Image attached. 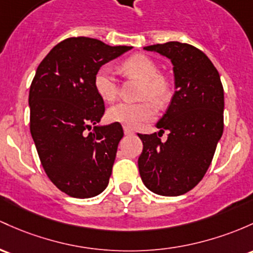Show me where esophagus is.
<instances>
[{"instance_id":"34e87169","label":"esophagus","mask_w":253,"mask_h":253,"mask_svg":"<svg viewBox=\"0 0 253 253\" xmlns=\"http://www.w3.org/2000/svg\"><path fill=\"white\" fill-rule=\"evenodd\" d=\"M124 132H125V134H126V135H131V134H133V133H134L131 127H128V126H124Z\"/></svg>"}]
</instances>
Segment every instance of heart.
Wrapping results in <instances>:
<instances>
[{"mask_svg":"<svg viewBox=\"0 0 253 253\" xmlns=\"http://www.w3.org/2000/svg\"><path fill=\"white\" fill-rule=\"evenodd\" d=\"M124 73L141 80L140 97H149L156 103H163L171 93L168 78L158 73V66L151 57L143 54L129 56L121 63ZM93 87L97 95L104 101H113L118 95L119 83L108 66H102L93 77ZM155 108L151 102L140 101L137 103L120 102L108 109L107 118L110 122H118L128 127H138L155 118Z\"/></svg>","mask_w":253,"mask_h":253,"instance_id":"1","label":"heart"}]
</instances>
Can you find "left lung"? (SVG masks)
<instances>
[{
  "label": "left lung",
  "instance_id": "1",
  "mask_svg": "<svg viewBox=\"0 0 253 253\" xmlns=\"http://www.w3.org/2000/svg\"><path fill=\"white\" fill-rule=\"evenodd\" d=\"M170 59L175 93L157 122L160 132L140 134L138 158L144 185L160 196L175 197L203 179L223 133V86L209 57L191 44L168 42L144 46ZM169 131L163 143L159 135Z\"/></svg>",
  "mask_w": 253,
  "mask_h": 253
}]
</instances>
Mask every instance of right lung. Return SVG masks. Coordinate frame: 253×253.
<instances>
[{"instance_id":"obj_1","label":"right lung","mask_w":253,"mask_h":253,"mask_svg":"<svg viewBox=\"0 0 253 253\" xmlns=\"http://www.w3.org/2000/svg\"><path fill=\"white\" fill-rule=\"evenodd\" d=\"M131 49L71 37L50 50L36 71L29 95L30 131L46 175L74 198L95 197L109 182L124 129L114 122L88 132L105 109L93 77Z\"/></svg>"}]
</instances>
